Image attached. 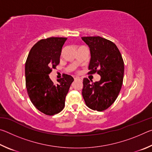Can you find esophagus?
<instances>
[{
    "mask_svg": "<svg viewBox=\"0 0 152 152\" xmlns=\"http://www.w3.org/2000/svg\"><path fill=\"white\" fill-rule=\"evenodd\" d=\"M74 80L75 81H82V78H74Z\"/></svg>",
    "mask_w": 152,
    "mask_h": 152,
    "instance_id": "esophagus-1",
    "label": "esophagus"
}]
</instances>
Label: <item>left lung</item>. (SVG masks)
I'll use <instances>...</instances> for the list:
<instances>
[{
  "label": "left lung",
  "mask_w": 152,
  "mask_h": 152,
  "mask_svg": "<svg viewBox=\"0 0 152 152\" xmlns=\"http://www.w3.org/2000/svg\"><path fill=\"white\" fill-rule=\"evenodd\" d=\"M82 39L90 48L89 74L97 72L99 82L92 83L83 80L82 96L86 104L94 110L102 111L117 99L121 88L124 76V62L119 49L110 41L100 36L83 37Z\"/></svg>",
  "instance_id": "obj_1"
}]
</instances>
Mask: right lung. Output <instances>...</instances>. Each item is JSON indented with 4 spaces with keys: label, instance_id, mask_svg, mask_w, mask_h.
I'll use <instances>...</instances> for the list:
<instances>
[{
    "label": "right lung",
    "instance_id": "obj_1",
    "mask_svg": "<svg viewBox=\"0 0 152 152\" xmlns=\"http://www.w3.org/2000/svg\"><path fill=\"white\" fill-rule=\"evenodd\" d=\"M67 38L50 37L36 43L31 49L25 63V82L28 95L33 105L44 114L53 115L65 106V99L72 76L64 74L55 84L49 74L60 63Z\"/></svg>",
    "mask_w": 152,
    "mask_h": 152
}]
</instances>
